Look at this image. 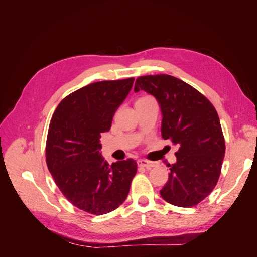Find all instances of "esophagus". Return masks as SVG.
<instances>
[{
    "instance_id": "esophagus-1",
    "label": "esophagus",
    "mask_w": 257,
    "mask_h": 257,
    "mask_svg": "<svg viewBox=\"0 0 257 257\" xmlns=\"http://www.w3.org/2000/svg\"><path fill=\"white\" fill-rule=\"evenodd\" d=\"M137 164H138V166L145 167V168H147V169H149V168H152V167L157 166V164H155L154 162L147 161V160H139V161L137 162Z\"/></svg>"
}]
</instances>
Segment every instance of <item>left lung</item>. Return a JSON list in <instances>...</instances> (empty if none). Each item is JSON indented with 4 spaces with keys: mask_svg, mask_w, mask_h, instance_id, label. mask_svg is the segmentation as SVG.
Wrapping results in <instances>:
<instances>
[{
    "mask_svg": "<svg viewBox=\"0 0 257 257\" xmlns=\"http://www.w3.org/2000/svg\"><path fill=\"white\" fill-rule=\"evenodd\" d=\"M139 90L157 98L163 115L162 137L179 146L161 196L174 206H196L215 188L225 154L215 108L195 88L170 75L138 77L134 91Z\"/></svg>",
    "mask_w": 257,
    "mask_h": 257,
    "instance_id": "left-lung-1",
    "label": "left lung"
}]
</instances>
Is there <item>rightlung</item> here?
<instances>
[{
	"label": "right lung",
	"mask_w": 257,
	"mask_h": 257,
	"mask_svg": "<svg viewBox=\"0 0 257 257\" xmlns=\"http://www.w3.org/2000/svg\"><path fill=\"white\" fill-rule=\"evenodd\" d=\"M134 78L98 81L61 100L46 142V163L66 199L77 208L100 215L126 199L137 172L133 159L110 166L100 154V134L130 93Z\"/></svg>",
	"instance_id": "obj_1"
}]
</instances>
